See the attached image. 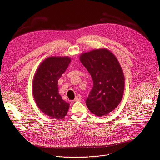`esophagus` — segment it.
<instances>
[{"label": "esophagus", "mask_w": 160, "mask_h": 160, "mask_svg": "<svg viewBox=\"0 0 160 160\" xmlns=\"http://www.w3.org/2000/svg\"><path fill=\"white\" fill-rule=\"evenodd\" d=\"M81 99H82L81 96H80V94H78V95L76 96V97H75V98H74V101H75V102H77V101H80V100H81Z\"/></svg>", "instance_id": "1"}]
</instances>
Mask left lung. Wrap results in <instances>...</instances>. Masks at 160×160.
I'll return each instance as SVG.
<instances>
[{
	"label": "left lung",
	"instance_id": "8db88e82",
	"mask_svg": "<svg viewBox=\"0 0 160 160\" xmlns=\"http://www.w3.org/2000/svg\"><path fill=\"white\" fill-rule=\"evenodd\" d=\"M80 60L93 81L86 101L89 110L98 116L108 114L120 104L124 92V74L118 59L102 48L82 53Z\"/></svg>",
	"mask_w": 160,
	"mask_h": 160
}]
</instances>
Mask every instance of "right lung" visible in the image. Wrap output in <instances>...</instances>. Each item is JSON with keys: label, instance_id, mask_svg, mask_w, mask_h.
<instances>
[{"label": "right lung", "instance_id": "1", "mask_svg": "<svg viewBox=\"0 0 160 160\" xmlns=\"http://www.w3.org/2000/svg\"><path fill=\"white\" fill-rule=\"evenodd\" d=\"M69 57H50L42 62L33 80V98L40 110L53 119H62L66 116L69 103L58 92V81L67 69Z\"/></svg>", "mask_w": 160, "mask_h": 160}]
</instances>
